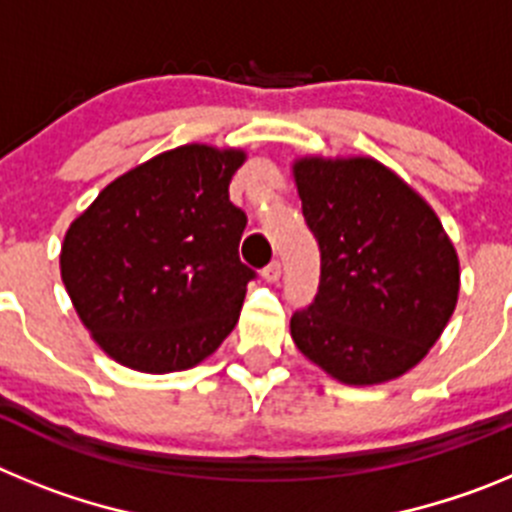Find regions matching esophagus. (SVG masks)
I'll list each match as a JSON object with an SVG mask.
<instances>
[{
  "label": "esophagus",
  "instance_id": "34e87169",
  "mask_svg": "<svg viewBox=\"0 0 512 512\" xmlns=\"http://www.w3.org/2000/svg\"><path fill=\"white\" fill-rule=\"evenodd\" d=\"M261 277L266 279V282H279V277H282V264H279V261H271L269 266H266L264 271H261Z\"/></svg>",
  "mask_w": 512,
  "mask_h": 512
}]
</instances>
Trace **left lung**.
Masks as SVG:
<instances>
[{
  "label": "left lung",
  "mask_w": 512,
  "mask_h": 512,
  "mask_svg": "<svg viewBox=\"0 0 512 512\" xmlns=\"http://www.w3.org/2000/svg\"><path fill=\"white\" fill-rule=\"evenodd\" d=\"M292 171L320 246L318 295L289 320L297 348L343 384L397 379L454 312V243L431 205L374 158H300Z\"/></svg>",
  "instance_id": "8db88e82"
}]
</instances>
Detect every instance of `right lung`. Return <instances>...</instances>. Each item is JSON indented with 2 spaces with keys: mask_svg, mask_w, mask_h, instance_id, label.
I'll return each instance as SVG.
<instances>
[{
  "mask_svg": "<svg viewBox=\"0 0 512 512\" xmlns=\"http://www.w3.org/2000/svg\"><path fill=\"white\" fill-rule=\"evenodd\" d=\"M246 153L179 146L99 192L71 223L61 279L104 354L135 372L200 364L238 323L256 277L238 256L248 217L230 202Z\"/></svg>",
  "mask_w": 512,
  "mask_h": 512,
  "instance_id": "1",
  "label": "right lung"
}]
</instances>
